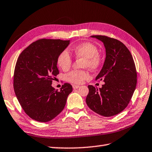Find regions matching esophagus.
<instances>
[{"instance_id":"34e87169","label":"esophagus","mask_w":152,"mask_h":152,"mask_svg":"<svg viewBox=\"0 0 152 152\" xmlns=\"http://www.w3.org/2000/svg\"><path fill=\"white\" fill-rule=\"evenodd\" d=\"M79 87H80V86L78 85H73L72 86L73 89H78Z\"/></svg>"}]
</instances>
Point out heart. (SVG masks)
I'll use <instances>...</instances> for the list:
<instances>
[{
  "mask_svg": "<svg viewBox=\"0 0 152 152\" xmlns=\"http://www.w3.org/2000/svg\"><path fill=\"white\" fill-rule=\"evenodd\" d=\"M74 55L78 58H84L83 67L96 70L99 68L103 62L102 55L98 52L96 45L90 42H83L77 45L72 49ZM72 57L67 50H64L59 54L57 58L58 66L64 71L70 69L72 66ZM90 78L87 70H74L66 75V80L74 84H81L85 80Z\"/></svg>",
  "mask_w": 152,
  "mask_h": 152,
  "instance_id": "1",
  "label": "heart"
}]
</instances>
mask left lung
Masks as SVG:
<instances>
[{"mask_svg": "<svg viewBox=\"0 0 152 152\" xmlns=\"http://www.w3.org/2000/svg\"><path fill=\"white\" fill-rule=\"evenodd\" d=\"M102 41L106 58L96 80L105 82L99 90L89 85L86 102L92 111L104 117L120 113L128 106L137 83L134 61L127 47L116 39L105 35H92Z\"/></svg>", "mask_w": 152, "mask_h": 152, "instance_id": "obj_1", "label": "left lung"}]
</instances>
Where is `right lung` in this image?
<instances>
[{
    "label": "right lung",
    "mask_w": 152,
    "mask_h": 152,
    "mask_svg": "<svg viewBox=\"0 0 152 152\" xmlns=\"http://www.w3.org/2000/svg\"><path fill=\"white\" fill-rule=\"evenodd\" d=\"M70 41L41 39L21 53L14 73V90L23 111L32 119L48 122L64 109L72 91L68 83L61 90L52 87L59 74L57 58Z\"/></svg>",
    "instance_id": "obj_1"
}]
</instances>
